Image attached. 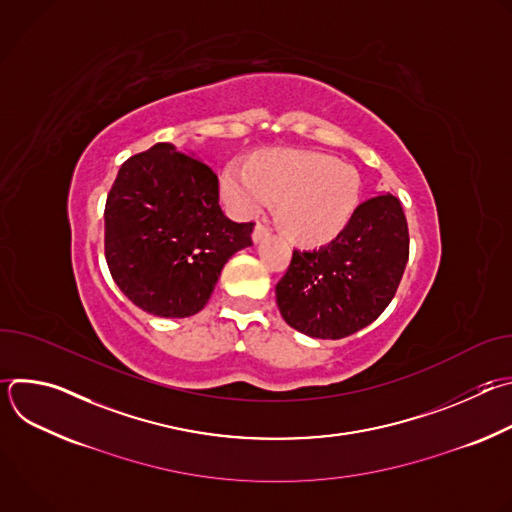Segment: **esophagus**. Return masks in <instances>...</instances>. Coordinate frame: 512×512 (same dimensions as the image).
Wrapping results in <instances>:
<instances>
[{
	"mask_svg": "<svg viewBox=\"0 0 512 512\" xmlns=\"http://www.w3.org/2000/svg\"><path fill=\"white\" fill-rule=\"evenodd\" d=\"M265 237H267V229L263 225H255V229H253V243H259Z\"/></svg>",
	"mask_w": 512,
	"mask_h": 512,
	"instance_id": "obj_1",
	"label": "esophagus"
}]
</instances>
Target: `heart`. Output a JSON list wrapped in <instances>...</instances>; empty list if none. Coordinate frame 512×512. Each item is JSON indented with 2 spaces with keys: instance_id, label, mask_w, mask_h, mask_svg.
Here are the masks:
<instances>
[{
  "instance_id": "b5f03b06",
  "label": "heart",
  "mask_w": 512,
  "mask_h": 512,
  "mask_svg": "<svg viewBox=\"0 0 512 512\" xmlns=\"http://www.w3.org/2000/svg\"><path fill=\"white\" fill-rule=\"evenodd\" d=\"M352 166L310 150H263L251 162L233 160L221 176V198L239 218L261 214L277 200V223L302 247L338 237L358 204Z\"/></svg>"
}]
</instances>
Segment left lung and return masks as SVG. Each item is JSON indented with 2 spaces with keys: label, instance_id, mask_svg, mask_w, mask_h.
<instances>
[{
  "label": "left lung",
  "instance_id": "8db88e82",
  "mask_svg": "<svg viewBox=\"0 0 512 512\" xmlns=\"http://www.w3.org/2000/svg\"><path fill=\"white\" fill-rule=\"evenodd\" d=\"M407 259L409 231L401 202L389 192L377 194L356 206L332 243L294 251L275 285L279 312L306 336H350L391 304Z\"/></svg>",
  "mask_w": 512,
  "mask_h": 512
}]
</instances>
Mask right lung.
Listing matches in <instances>:
<instances>
[{"instance_id":"obj_1","label":"right lung","mask_w":512,"mask_h":512,"mask_svg":"<svg viewBox=\"0 0 512 512\" xmlns=\"http://www.w3.org/2000/svg\"><path fill=\"white\" fill-rule=\"evenodd\" d=\"M253 223L218 204V178L198 158L156 143L131 156L105 204V259L143 312L188 318L210 300L225 263L251 247Z\"/></svg>"}]
</instances>
